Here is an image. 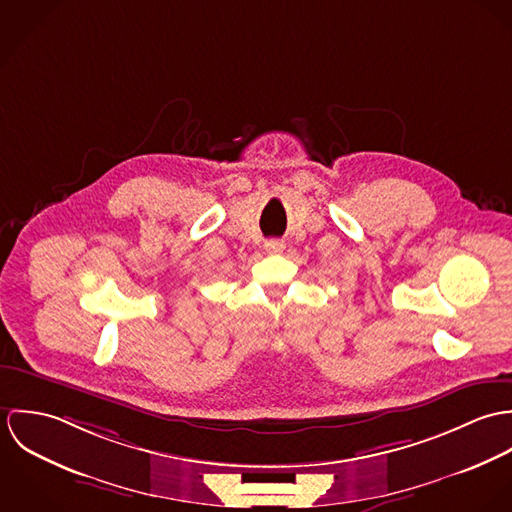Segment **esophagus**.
I'll return each instance as SVG.
<instances>
[{
	"label": "esophagus",
	"instance_id": "1",
	"mask_svg": "<svg viewBox=\"0 0 512 512\" xmlns=\"http://www.w3.org/2000/svg\"><path fill=\"white\" fill-rule=\"evenodd\" d=\"M264 248H266V252H270V254H278V252L284 250V242H282V240H266Z\"/></svg>",
	"mask_w": 512,
	"mask_h": 512
}]
</instances>
